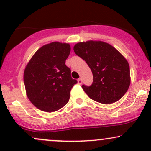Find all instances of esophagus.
Segmentation results:
<instances>
[{"mask_svg": "<svg viewBox=\"0 0 151 151\" xmlns=\"http://www.w3.org/2000/svg\"><path fill=\"white\" fill-rule=\"evenodd\" d=\"M77 83H78V84H81V83H82V79H81V78H79V79H77Z\"/></svg>", "mask_w": 151, "mask_h": 151, "instance_id": "34e87169", "label": "esophagus"}]
</instances>
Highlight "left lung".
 I'll return each instance as SVG.
<instances>
[{
    "instance_id": "1",
    "label": "left lung",
    "mask_w": 151,
    "mask_h": 151,
    "mask_svg": "<svg viewBox=\"0 0 151 151\" xmlns=\"http://www.w3.org/2000/svg\"><path fill=\"white\" fill-rule=\"evenodd\" d=\"M73 49L92 72V84L81 86L89 97L104 104L119 101L131 84L129 65L126 59L115 47L103 41L78 42Z\"/></svg>"
}]
</instances>
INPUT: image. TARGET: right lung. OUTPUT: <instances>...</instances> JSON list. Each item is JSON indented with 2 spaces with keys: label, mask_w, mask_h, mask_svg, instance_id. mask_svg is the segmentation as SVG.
<instances>
[{
  "label": "right lung",
  "mask_w": 151,
  "mask_h": 151,
  "mask_svg": "<svg viewBox=\"0 0 151 151\" xmlns=\"http://www.w3.org/2000/svg\"><path fill=\"white\" fill-rule=\"evenodd\" d=\"M70 51L69 43L52 42L39 48L27 62L23 74L26 95L40 110L56 111L69 101L77 83L65 65Z\"/></svg>",
  "instance_id": "add662e5"
}]
</instances>
